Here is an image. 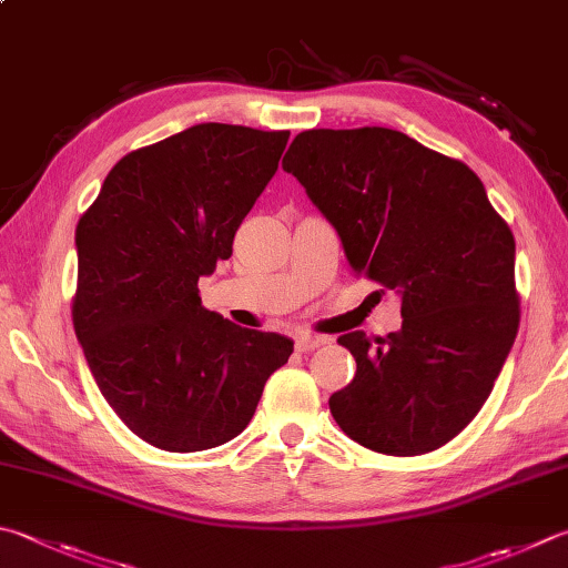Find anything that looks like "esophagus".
<instances>
[{
  "label": "esophagus",
  "instance_id": "esophagus-1",
  "mask_svg": "<svg viewBox=\"0 0 568 568\" xmlns=\"http://www.w3.org/2000/svg\"><path fill=\"white\" fill-rule=\"evenodd\" d=\"M324 344H328L326 336H316V334H298L296 336V351H314Z\"/></svg>",
  "mask_w": 568,
  "mask_h": 568
}]
</instances>
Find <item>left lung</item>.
I'll use <instances>...</instances> for the list:
<instances>
[{
	"label": "left lung",
	"instance_id": "obj_1",
	"mask_svg": "<svg viewBox=\"0 0 568 568\" xmlns=\"http://www.w3.org/2000/svg\"><path fill=\"white\" fill-rule=\"evenodd\" d=\"M336 230L356 274L400 296L403 326L338 338L356 376L328 398L351 440L433 453L489 398L519 328L515 237L483 180L390 128L304 131L282 160Z\"/></svg>",
	"mask_w": 568,
	"mask_h": 568
}]
</instances>
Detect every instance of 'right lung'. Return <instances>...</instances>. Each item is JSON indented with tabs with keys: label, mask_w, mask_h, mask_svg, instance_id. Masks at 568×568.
<instances>
[{
	"label": "right lung",
	"mask_w": 568,
	"mask_h": 568,
	"mask_svg": "<svg viewBox=\"0 0 568 568\" xmlns=\"http://www.w3.org/2000/svg\"><path fill=\"white\" fill-rule=\"evenodd\" d=\"M288 131L197 123L118 160L77 227L73 328L118 417L160 450L200 453L250 425L294 341L202 306L197 282L280 168Z\"/></svg>",
	"instance_id": "1"
}]
</instances>
